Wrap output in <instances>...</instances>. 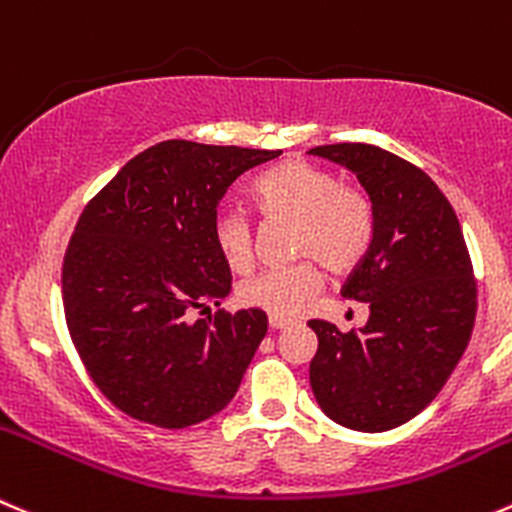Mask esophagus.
<instances>
[{
    "label": "esophagus",
    "mask_w": 512,
    "mask_h": 512,
    "mask_svg": "<svg viewBox=\"0 0 512 512\" xmlns=\"http://www.w3.org/2000/svg\"><path fill=\"white\" fill-rule=\"evenodd\" d=\"M291 324H294V321L276 319V316H269V326H271V329H274V332H281V329H289Z\"/></svg>",
    "instance_id": "34e87169"
}]
</instances>
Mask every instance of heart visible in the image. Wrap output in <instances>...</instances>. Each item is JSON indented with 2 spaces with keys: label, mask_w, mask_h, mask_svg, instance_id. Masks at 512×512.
<instances>
[{
  "label": "heart",
  "mask_w": 512,
  "mask_h": 512,
  "mask_svg": "<svg viewBox=\"0 0 512 512\" xmlns=\"http://www.w3.org/2000/svg\"><path fill=\"white\" fill-rule=\"evenodd\" d=\"M253 203L269 221H294L291 253L299 264L264 271L238 286V301L276 319H294L321 289V269L352 274L374 243L377 208L359 183L339 180L334 170L301 158H286L256 178ZM213 243L228 271L246 274L253 264L256 236L243 213L218 211Z\"/></svg>",
  "instance_id": "obj_1"
}]
</instances>
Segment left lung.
I'll list each match as a JSON object with an SVG mask.
<instances>
[{"label":"left lung","mask_w":512,"mask_h":512,"mask_svg":"<svg viewBox=\"0 0 512 512\" xmlns=\"http://www.w3.org/2000/svg\"><path fill=\"white\" fill-rule=\"evenodd\" d=\"M354 170L377 208L367 259L342 286L369 304L364 329L311 319L319 347L311 389L339 425L384 432L420 415L470 344L478 281L460 221L435 180L410 160L367 143L311 148Z\"/></svg>","instance_id":"8db88e82"}]
</instances>
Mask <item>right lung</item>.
<instances>
[{
    "label": "right lung",
    "instance_id": "obj_1",
    "mask_svg": "<svg viewBox=\"0 0 512 512\" xmlns=\"http://www.w3.org/2000/svg\"><path fill=\"white\" fill-rule=\"evenodd\" d=\"M281 150L163 140L120 168L77 218L62 304L87 374L120 412L180 430L221 412L266 337V314L218 309L231 271L213 243L218 201Z\"/></svg>",
    "mask_w": 512,
    "mask_h": 512
}]
</instances>
